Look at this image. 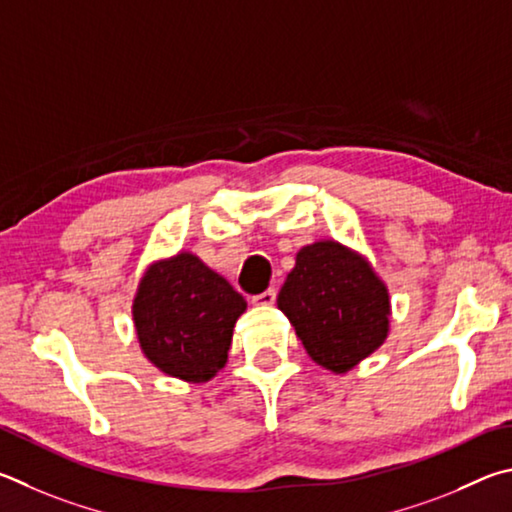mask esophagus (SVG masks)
Segmentation results:
<instances>
[{"instance_id": "1", "label": "esophagus", "mask_w": 512, "mask_h": 512, "mask_svg": "<svg viewBox=\"0 0 512 512\" xmlns=\"http://www.w3.org/2000/svg\"><path fill=\"white\" fill-rule=\"evenodd\" d=\"M274 301H276V290L274 288L256 294V297H251V303H254V306H272Z\"/></svg>"}]
</instances>
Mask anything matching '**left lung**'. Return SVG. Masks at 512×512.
I'll list each match as a JSON object with an SVG mask.
<instances>
[{"mask_svg":"<svg viewBox=\"0 0 512 512\" xmlns=\"http://www.w3.org/2000/svg\"><path fill=\"white\" fill-rule=\"evenodd\" d=\"M276 303L312 360L333 373L351 371L389 335L387 285L364 256L335 240L299 249Z\"/></svg>","mask_w":512,"mask_h":512,"instance_id":"left-lung-1","label":"left lung"}]
</instances>
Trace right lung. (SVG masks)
I'll use <instances>...</instances> for the list:
<instances>
[{
    "label": "right lung",
    "instance_id": "obj_1",
    "mask_svg": "<svg viewBox=\"0 0 512 512\" xmlns=\"http://www.w3.org/2000/svg\"><path fill=\"white\" fill-rule=\"evenodd\" d=\"M242 294L191 251L152 263L141 276L132 319L143 355L170 378L209 382L229 357Z\"/></svg>",
    "mask_w": 512,
    "mask_h": 512
}]
</instances>
